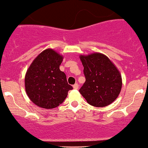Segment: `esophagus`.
I'll return each instance as SVG.
<instances>
[{
    "label": "esophagus",
    "mask_w": 148,
    "mask_h": 148,
    "mask_svg": "<svg viewBox=\"0 0 148 148\" xmlns=\"http://www.w3.org/2000/svg\"><path fill=\"white\" fill-rule=\"evenodd\" d=\"M73 87L74 89H77L78 88V84H77V83H75V84L73 85Z\"/></svg>",
    "instance_id": "esophagus-1"
}]
</instances>
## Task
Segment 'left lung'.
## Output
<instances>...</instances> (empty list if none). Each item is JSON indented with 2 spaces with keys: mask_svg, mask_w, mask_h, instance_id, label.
I'll return each mask as SVG.
<instances>
[{
  "mask_svg": "<svg viewBox=\"0 0 148 148\" xmlns=\"http://www.w3.org/2000/svg\"><path fill=\"white\" fill-rule=\"evenodd\" d=\"M86 82L79 90L89 104L103 107L118 97L122 89V76L113 62L101 53L80 55Z\"/></svg>",
  "mask_w": 148,
  "mask_h": 148,
  "instance_id": "8db88e82",
  "label": "left lung"
}]
</instances>
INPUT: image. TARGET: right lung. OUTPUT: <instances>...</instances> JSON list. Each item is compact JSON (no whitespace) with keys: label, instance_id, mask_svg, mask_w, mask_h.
<instances>
[{"label":"right lung","instance_id":"right-lung-1","mask_svg":"<svg viewBox=\"0 0 148 148\" xmlns=\"http://www.w3.org/2000/svg\"><path fill=\"white\" fill-rule=\"evenodd\" d=\"M63 57L52 49L41 52L25 75V89L34 104L44 109L57 107L64 101L73 87L60 70Z\"/></svg>","mask_w":148,"mask_h":148}]
</instances>
